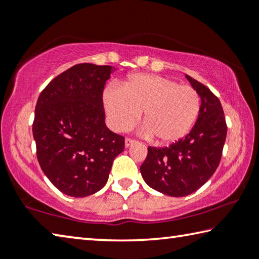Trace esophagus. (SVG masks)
<instances>
[{
	"instance_id": "1",
	"label": "esophagus",
	"mask_w": 259,
	"mask_h": 259,
	"mask_svg": "<svg viewBox=\"0 0 259 259\" xmlns=\"http://www.w3.org/2000/svg\"><path fill=\"white\" fill-rule=\"evenodd\" d=\"M134 144H136V140L135 139H133V138H125V140H124L125 147H129L131 145H134Z\"/></svg>"
}]
</instances>
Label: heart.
<instances>
[{
  "label": "heart",
  "instance_id": "obj_1",
  "mask_svg": "<svg viewBox=\"0 0 259 259\" xmlns=\"http://www.w3.org/2000/svg\"><path fill=\"white\" fill-rule=\"evenodd\" d=\"M103 98L114 130L128 129L143 112L144 124L139 133L146 138L154 137L160 145H169L185 137L201 109L200 95L194 88L147 74L129 77L122 88L107 87Z\"/></svg>",
  "mask_w": 259,
  "mask_h": 259
}]
</instances>
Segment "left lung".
<instances>
[{
  "mask_svg": "<svg viewBox=\"0 0 259 259\" xmlns=\"http://www.w3.org/2000/svg\"><path fill=\"white\" fill-rule=\"evenodd\" d=\"M201 98L198 120L190 134L168 147H148L140 165L144 181L170 196H185L204 185L222 159L227 125L219 99L207 87L185 75Z\"/></svg>",
  "mask_w": 259,
  "mask_h": 259,
  "instance_id": "1",
  "label": "left lung"
}]
</instances>
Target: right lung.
I'll list each match as a JSON object with an SVG mask.
<instances>
[{"label": "right lung", "mask_w": 259, "mask_h": 259, "mask_svg": "<svg viewBox=\"0 0 259 259\" xmlns=\"http://www.w3.org/2000/svg\"><path fill=\"white\" fill-rule=\"evenodd\" d=\"M112 66L77 64L59 74L37 99L33 122L38 163L64 194L84 198L105 186L124 137L105 124L103 91Z\"/></svg>", "instance_id": "right-lung-1"}]
</instances>
